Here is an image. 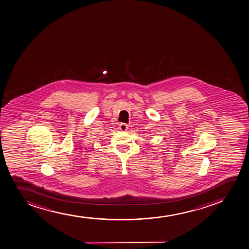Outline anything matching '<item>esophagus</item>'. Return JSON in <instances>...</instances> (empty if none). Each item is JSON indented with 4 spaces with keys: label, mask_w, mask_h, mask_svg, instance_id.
Wrapping results in <instances>:
<instances>
[{
    "label": "esophagus",
    "mask_w": 249,
    "mask_h": 249,
    "mask_svg": "<svg viewBox=\"0 0 249 249\" xmlns=\"http://www.w3.org/2000/svg\"><path fill=\"white\" fill-rule=\"evenodd\" d=\"M119 128H120L121 131L125 132V131H126V130L128 129V125L126 124V123H121L120 126H119Z\"/></svg>",
    "instance_id": "obj_1"
}]
</instances>
